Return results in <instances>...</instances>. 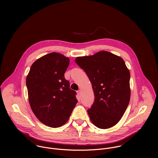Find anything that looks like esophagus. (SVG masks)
Segmentation results:
<instances>
[{
  "instance_id": "obj_1",
  "label": "esophagus",
  "mask_w": 158,
  "mask_h": 158,
  "mask_svg": "<svg viewBox=\"0 0 158 158\" xmlns=\"http://www.w3.org/2000/svg\"><path fill=\"white\" fill-rule=\"evenodd\" d=\"M81 90H78V91H77V94H78V95H80V94H81Z\"/></svg>"
}]
</instances>
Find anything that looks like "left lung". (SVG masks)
Returning <instances> with one entry per match:
<instances>
[{"label": "left lung", "instance_id": "obj_1", "mask_svg": "<svg viewBox=\"0 0 158 158\" xmlns=\"http://www.w3.org/2000/svg\"><path fill=\"white\" fill-rule=\"evenodd\" d=\"M75 63L90 80L95 100L88 110L97 127L107 129L122 118L130 103V73L123 60L107 51L77 57Z\"/></svg>", "mask_w": 158, "mask_h": 158}]
</instances>
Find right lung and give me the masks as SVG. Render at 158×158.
I'll return each mask as SVG.
<instances>
[{
	"label": "right lung",
	"instance_id": "right-lung-1",
	"mask_svg": "<svg viewBox=\"0 0 158 158\" xmlns=\"http://www.w3.org/2000/svg\"><path fill=\"white\" fill-rule=\"evenodd\" d=\"M69 63V58L59 53H48L33 63L26 78L32 111L52 128L65 124L78 102L76 92L64 78Z\"/></svg>",
	"mask_w": 158,
	"mask_h": 158
}]
</instances>
